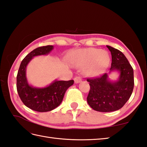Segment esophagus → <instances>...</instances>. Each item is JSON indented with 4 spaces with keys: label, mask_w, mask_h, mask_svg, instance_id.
Masks as SVG:
<instances>
[{
    "label": "esophagus",
    "mask_w": 147,
    "mask_h": 147,
    "mask_svg": "<svg viewBox=\"0 0 147 147\" xmlns=\"http://www.w3.org/2000/svg\"><path fill=\"white\" fill-rule=\"evenodd\" d=\"M74 83H78L82 82V78L80 77L76 76L74 78Z\"/></svg>",
    "instance_id": "obj_1"
}]
</instances>
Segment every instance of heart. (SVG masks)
<instances>
[{
  "label": "heart",
  "instance_id": "obj_1",
  "mask_svg": "<svg viewBox=\"0 0 147 147\" xmlns=\"http://www.w3.org/2000/svg\"><path fill=\"white\" fill-rule=\"evenodd\" d=\"M71 64L77 67H84L86 76L97 77L107 69L110 63L108 53L97 48H87L73 51L69 55Z\"/></svg>",
  "mask_w": 147,
  "mask_h": 147
}]
</instances>
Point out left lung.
Segmentation results:
<instances>
[{
    "instance_id": "obj_1",
    "label": "left lung",
    "mask_w": 147,
    "mask_h": 147,
    "mask_svg": "<svg viewBox=\"0 0 147 147\" xmlns=\"http://www.w3.org/2000/svg\"><path fill=\"white\" fill-rule=\"evenodd\" d=\"M106 47L111 54L110 72L119 71V80L110 81L106 73L87 80L90 87L87 97L88 104L100 112L114 111L122 108L130 98L134 84L133 69L125 56L117 49Z\"/></svg>"
}]
</instances>
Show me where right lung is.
Masks as SVG:
<instances>
[{"instance_id": "obj_1", "label": "right lung", "mask_w": 147, "mask_h": 147, "mask_svg": "<svg viewBox=\"0 0 147 147\" xmlns=\"http://www.w3.org/2000/svg\"><path fill=\"white\" fill-rule=\"evenodd\" d=\"M53 49L51 45L36 48L21 62L16 76V88L23 103L30 109L39 112L53 110L60 105L67 89L73 85V80L57 81L45 88H35L28 83L26 67L34 57L47 55Z\"/></svg>"}]
</instances>
